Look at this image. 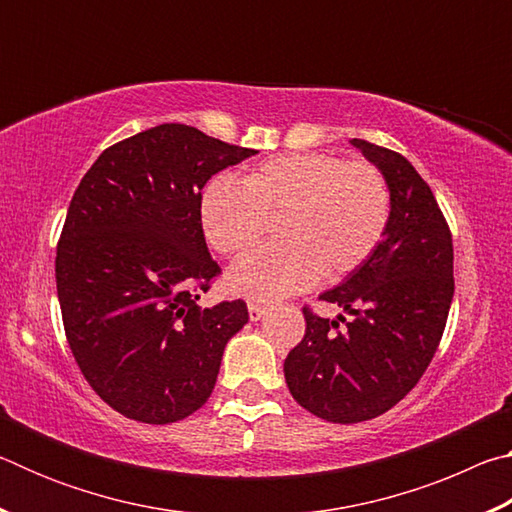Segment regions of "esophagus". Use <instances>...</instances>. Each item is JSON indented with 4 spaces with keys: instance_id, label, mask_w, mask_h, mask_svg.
Segmentation results:
<instances>
[{
    "instance_id": "obj_1",
    "label": "esophagus",
    "mask_w": 512,
    "mask_h": 512,
    "mask_svg": "<svg viewBox=\"0 0 512 512\" xmlns=\"http://www.w3.org/2000/svg\"><path fill=\"white\" fill-rule=\"evenodd\" d=\"M266 314H268L266 305H257V302H250V305H248V316H250V320H253V323L262 320Z\"/></svg>"
}]
</instances>
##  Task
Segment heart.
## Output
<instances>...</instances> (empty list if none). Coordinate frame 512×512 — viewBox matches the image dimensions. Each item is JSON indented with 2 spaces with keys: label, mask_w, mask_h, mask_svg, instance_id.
Wrapping results in <instances>:
<instances>
[{
  "label": "heart",
  "mask_w": 512,
  "mask_h": 512,
  "mask_svg": "<svg viewBox=\"0 0 512 512\" xmlns=\"http://www.w3.org/2000/svg\"><path fill=\"white\" fill-rule=\"evenodd\" d=\"M391 216V192L366 162L327 153L266 160L237 183L219 176L201 196L207 244L239 255L282 219L284 244L255 250L228 271V289L250 300H280L309 289L323 273L350 275L375 253Z\"/></svg>",
  "instance_id": "b5f03b06"
}]
</instances>
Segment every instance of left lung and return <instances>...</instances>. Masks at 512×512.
I'll return each mask as SVG.
<instances>
[{
    "mask_svg": "<svg viewBox=\"0 0 512 512\" xmlns=\"http://www.w3.org/2000/svg\"><path fill=\"white\" fill-rule=\"evenodd\" d=\"M350 144L391 192L384 239L339 287L320 293L352 318H320L305 307V339L284 359L293 400L339 424L377 418L418 384L454 298L452 235L429 185L404 155L366 140Z\"/></svg>",
    "mask_w": 512,
    "mask_h": 512,
    "instance_id": "left-lung-1",
    "label": "left lung"
}]
</instances>
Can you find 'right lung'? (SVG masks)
Segmentation results:
<instances>
[{"mask_svg":"<svg viewBox=\"0 0 512 512\" xmlns=\"http://www.w3.org/2000/svg\"><path fill=\"white\" fill-rule=\"evenodd\" d=\"M257 151L160 124L103 151L69 203L56 289L69 348L103 402L146 424L178 422L212 395L244 300L198 305L219 273L201 189Z\"/></svg>","mask_w":512,"mask_h":512,"instance_id":"right-lung-1","label":"right lung"}]
</instances>
